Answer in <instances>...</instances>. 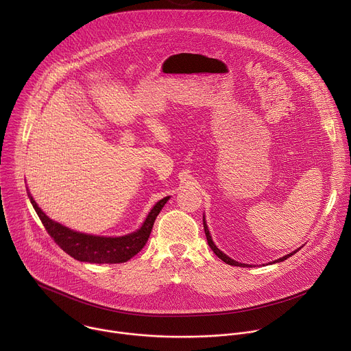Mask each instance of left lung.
<instances>
[{"instance_id":"obj_1","label":"left lung","mask_w":351,"mask_h":351,"mask_svg":"<svg viewBox=\"0 0 351 351\" xmlns=\"http://www.w3.org/2000/svg\"><path fill=\"white\" fill-rule=\"evenodd\" d=\"M203 225H204V232H206V236H207V241H208V245L211 247V250H213V252L215 253V256H218V258H221V260H222L223 263H226L228 265H234V267H253V265H250V264H243V263H239V261H236V260L230 258L229 256H226L223 252H221V250L217 247V244L214 243V240H213V237H211V233H210V229H208V225H207V221H206V215H203ZM300 248H302V247H298L297 250H294L293 253H289V254H286V256H283V257H280V258H278V260H275V261H272V263H268V264L282 263V261L287 260L289 257H291L294 253H297Z\"/></svg>"}]
</instances>
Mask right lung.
<instances>
[{
    "label": "right lung",
    "instance_id": "1",
    "mask_svg": "<svg viewBox=\"0 0 351 351\" xmlns=\"http://www.w3.org/2000/svg\"><path fill=\"white\" fill-rule=\"evenodd\" d=\"M27 195L44 228L64 252L77 261L93 264H119L134 257L145 245L157 215L171 198V195H167L157 202L141 226L134 232L122 236H97L73 230L51 219L37 206L29 189Z\"/></svg>",
    "mask_w": 351,
    "mask_h": 351
}]
</instances>
